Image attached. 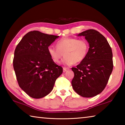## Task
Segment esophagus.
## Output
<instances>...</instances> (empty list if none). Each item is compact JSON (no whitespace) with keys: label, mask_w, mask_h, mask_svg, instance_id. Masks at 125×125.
<instances>
[{"label":"esophagus","mask_w":125,"mask_h":125,"mask_svg":"<svg viewBox=\"0 0 125 125\" xmlns=\"http://www.w3.org/2000/svg\"><path fill=\"white\" fill-rule=\"evenodd\" d=\"M69 68H65V67H63V72H65L67 70H68Z\"/></svg>","instance_id":"esophagus-1"}]
</instances>
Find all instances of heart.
I'll list each match as a JSON object with an SVG mask.
<instances>
[{
    "label": "heart",
    "instance_id": "heart-1",
    "mask_svg": "<svg viewBox=\"0 0 125 125\" xmlns=\"http://www.w3.org/2000/svg\"><path fill=\"white\" fill-rule=\"evenodd\" d=\"M89 49V45L85 40L64 37L58 40L56 47L48 46L47 52L53 62L56 63H60L64 55L65 57L62 61L63 63L70 65L74 63L82 62L87 56Z\"/></svg>",
    "mask_w": 125,
    "mask_h": 125
}]
</instances>
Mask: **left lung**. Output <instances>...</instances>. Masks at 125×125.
I'll return each mask as SVG.
<instances>
[{
  "instance_id": "8db88e82",
  "label": "left lung",
  "mask_w": 125,
  "mask_h": 125,
  "mask_svg": "<svg viewBox=\"0 0 125 125\" xmlns=\"http://www.w3.org/2000/svg\"><path fill=\"white\" fill-rule=\"evenodd\" d=\"M78 36H85L89 49L86 58L72 68L74 73L72 85L79 95L92 98L106 86L113 69V52L107 40L98 31L89 29Z\"/></svg>"
}]
</instances>
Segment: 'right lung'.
<instances>
[{"instance_id": "add662e5", "label": "right lung", "mask_w": 125, "mask_h": 125, "mask_svg": "<svg viewBox=\"0 0 125 125\" xmlns=\"http://www.w3.org/2000/svg\"><path fill=\"white\" fill-rule=\"evenodd\" d=\"M59 36L39 31L27 33L16 46L13 67L20 87L31 98L40 99L52 90L63 68L50 58L47 48Z\"/></svg>"}]
</instances>
